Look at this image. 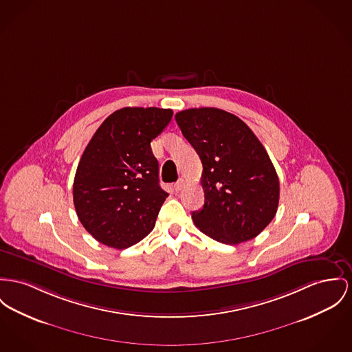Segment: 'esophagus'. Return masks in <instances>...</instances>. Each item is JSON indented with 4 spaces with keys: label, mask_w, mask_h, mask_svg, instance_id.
Segmentation results:
<instances>
[{
    "label": "esophagus",
    "mask_w": 352,
    "mask_h": 352,
    "mask_svg": "<svg viewBox=\"0 0 352 352\" xmlns=\"http://www.w3.org/2000/svg\"><path fill=\"white\" fill-rule=\"evenodd\" d=\"M184 184H186V183H184V180H183V179H180V180H179V182L175 184V190H176V192L182 190V189L184 188Z\"/></svg>",
    "instance_id": "34e87169"
}]
</instances>
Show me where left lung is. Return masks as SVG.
Instances as JSON below:
<instances>
[{
  "label": "left lung",
  "mask_w": 352,
  "mask_h": 352,
  "mask_svg": "<svg viewBox=\"0 0 352 352\" xmlns=\"http://www.w3.org/2000/svg\"><path fill=\"white\" fill-rule=\"evenodd\" d=\"M201 164L204 206L195 226L213 240L234 245L256 237L275 217L279 177L265 148L237 116L217 108L176 113Z\"/></svg>",
  "instance_id": "left-lung-1"
}]
</instances>
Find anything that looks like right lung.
Returning <instances> with one entry per match:
<instances>
[{
	"instance_id": "add662e5",
	"label": "right lung",
	"mask_w": 352,
	"mask_h": 352,
	"mask_svg": "<svg viewBox=\"0 0 352 352\" xmlns=\"http://www.w3.org/2000/svg\"><path fill=\"white\" fill-rule=\"evenodd\" d=\"M172 109L122 108L98 126L76 170L73 203L94 239L125 250L155 224L168 193L159 184L151 141L172 118Z\"/></svg>"
}]
</instances>
